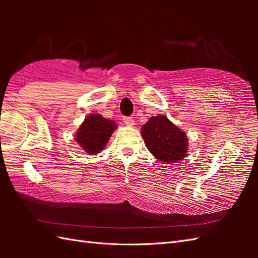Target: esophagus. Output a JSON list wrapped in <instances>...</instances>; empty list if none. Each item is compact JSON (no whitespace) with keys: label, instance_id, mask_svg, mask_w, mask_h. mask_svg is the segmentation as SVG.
I'll list each match as a JSON object with an SVG mask.
<instances>
[{"label":"esophagus","instance_id":"esophagus-1","mask_svg":"<svg viewBox=\"0 0 258 258\" xmlns=\"http://www.w3.org/2000/svg\"><path fill=\"white\" fill-rule=\"evenodd\" d=\"M123 120H124V123L127 125V126H133L135 124L133 117H124Z\"/></svg>","mask_w":258,"mask_h":258}]
</instances>
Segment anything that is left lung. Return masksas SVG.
Listing matches in <instances>:
<instances>
[{"mask_svg": "<svg viewBox=\"0 0 258 258\" xmlns=\"http://www.w3.org/2000/svg\"><path fill=\"white\" fill-rule=\"evenodd\" d=\"M141 133L147 149L161 162L177 163L186 157L187 136L164 115L152 116Z\"/></svg>", "mask_w": 258, "mask_h": 258, "instance_id": "1", "label": "left lung"}]
</instances>
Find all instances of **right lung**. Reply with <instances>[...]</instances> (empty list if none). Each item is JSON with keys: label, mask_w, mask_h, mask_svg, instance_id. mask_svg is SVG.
Masks as SVG:
<instances>
[{"label": "right lung", "mask_w": 258, "mask_h": 258, "mask_svg": "<svg viewBox=\"0 0 258 258\" xmlns=\"http://www.w3.org/2000/svg\"><path fill=\"white\" fill-rule=\"evenodd\" d=\"M115 128L114 120L104 118L101 114H91L81 124L74 140L87 154L94 155L104 150Z\"/></svg>", "instance_id": "right-lung-1"}]
</instances>
